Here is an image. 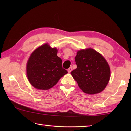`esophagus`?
Masks as SVG:
<instances>
[{
  "label": "esophagus",
  "mask_w": 131,
  "mask_h": 131,
  "mask_svg": "<svg viewBox=\"0 0 131 131\" xmlns=\"http://www.w3.org/2000/svg\"><path fill=\"white\" fill-rule=\"evenodd\" d=\"M71 70H72V68H71V67L69 68L68 69V73H71Z\"/></svg>",
  "instance_id": "obj_1"
}]
</instances>
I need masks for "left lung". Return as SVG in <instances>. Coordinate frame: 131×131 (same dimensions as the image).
Returning <instances> with one entry per match:
<instances>
[{
	"instance_id": "8db88e82",
	"label": "left lung",
	"mask_w": 131,
	"mask_h": 131,
	"mask_svg": "<svg viewBox=\"0 0 131 131\" xmlns=\"http://www.w3.org/2000/svg\"><path fill=\"white\" fill-rule=\"evenodd\" d=\"M75 62L77 68L71 74L84 92L93 94L104 90L109 81L110 70L101 54L92 48L82 49L77 52Z\"/></svg>"
}]
</instances>
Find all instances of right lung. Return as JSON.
I'll return each instance as SVG.
<instances>
[{
  "label": "right lung",
  "instance_id": "add662e5",
  "mask_svg": "<svg viewBox=\"0 0 131 131\" xmlns=\"http://www.w3.org/2000/svg\"><path fill=\"white\" fill-rule=\"evenodd\" d=\"M57 49L48 44L38 47L30 56L26 66L27 76L33 87L48 90L56 84L68 73L62 68V60L57 56Z\"/></svg>",
  "mask_w": 131,
  "mask_h": 131
}]
</instances>
